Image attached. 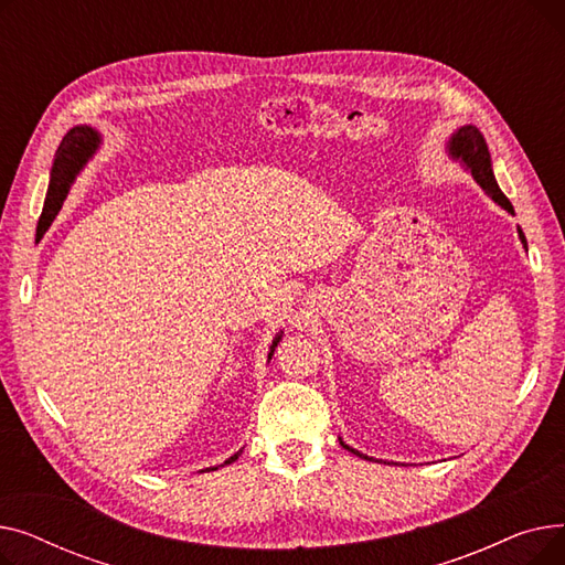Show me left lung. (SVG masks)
<instances>
[{
  "label": "left lung",
  "instance_id": "left-lung-1",
  "mask_svg": "<svg viewBox=\"0 0 565 565\" xmlns=\"http://www.w3.org/2000/svg\"><path fill=\"white\" fill-rule=\"evenodd\" d=\"M447 156H449L454 162H458L460 167H465V169L471 173L473 181H477V183L481 185V190H483L497 205H501L507 213L515 215L511 201L507 199V194H503V192L499 190V185H497V181H494L492 158H490V151H488V143H486V139H483V135H481V130H479L477 126H471V124H469V126H460V128L449 137V141H447ZM518 235H520V243L526 247V237H524V233H522L520 226H518ZM339 441H341V447L348 449L350 454L360 456V458H364V460H373V458H369L366 454H360L358 449L348 447V444H345L341 437H339Z\"/></svg>",
  "mask_w": 565,
  "mask_h": 565
}]
</instances>
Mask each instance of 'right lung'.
I'll return each mask as SVG.
<instances>
[{"label":"right lung","mask_w":565,"mask_h":565,"mask_svg":"<svg viewBox=\"0 0 565 565\" xmlns=\"http://www.w3.org/2000/svg\"><path fill=\"white\" fill-rule=\"evenodd\" d=\"M100 143H103V135L96 128H92V126H77V128H73L64 137L62 146H58V151L54 156V164L50 169V185H47L45 207H43L45 215H47L45 217V226L58 215V211H62L64 199L68 196V192H71V188L75 183V178L86 167V162L96 156ZM281 337H284V332L279 330L277 337L273 339L270 352H267V362L273 360L275 348L281 341ZM241 454H243V449L237 451V454H233L231 458H226L224 465L235 462ZM224 465H220V467H224ZM213 469H217V467H213Z\"/></svg>","instance_id":"right-lung-1"}]
</instances>
